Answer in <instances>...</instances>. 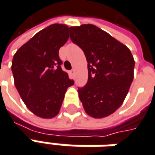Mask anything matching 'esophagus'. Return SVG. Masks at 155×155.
<instances>
[{"instance_id": "34e87169", "label": "esophagus", "mask_w": 155, "mask_h": 155, "mask_svg": "<svg viewBox=\"0 0 155 155\" xmlns=\"http://www.w3.org/2000/svg\"><path fill=\"white\" fill-rule=\"evenodd\" d=\"M69 74H71L72 76H74V74H75V71H74V69H72V70H71V71L69 72Z\"/></svg>"}]
</instances>
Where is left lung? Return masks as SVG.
I'll return each mask as SVG.
<instances>
[{"mask_svg": "<svg viewBox=\"0 0 155 155\" xmlns=\"http://www.w3.org/2000/svg\"><path fill=\"white\" fill-rule=\"evenodd\" d=\"M70 38L87 61L88 80L78 89L89 116L102 118L120 107L134 78L135 60L129 48L94 25L71 26Z\"/></svg>", "mask_w": 155, "mask_h": 155, "instance_id": "obj_1", "label": "left lung"}]
</instances>
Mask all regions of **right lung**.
<instances>
[{
	"mask_svg": "<svg viewBox=\"0 0 155 155\" xmlns=\"http://www.w3.org/2000/svg\"><path fill=\"white\" fill-rule=\"evenodd\" d=\"M68 26L53 24L35 34L14 54V85L26 107L42 118L59 113L68 87L74 85L61 69L59 49L68 39Z\"/></svg>",
	"mask_w": 155,
	"mask_h": 155,
	"instance_id": "right-lung-1",
	"label": "right lung"
}]
</instances>
